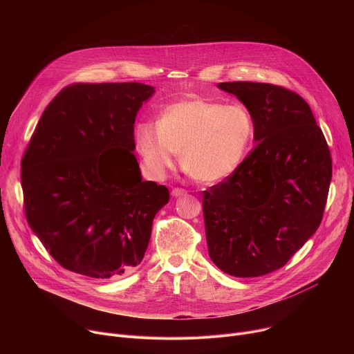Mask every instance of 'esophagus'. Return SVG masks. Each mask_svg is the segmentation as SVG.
<instances>
[{
	"label": "esophagus",
	"instance_id": "obj_1",
	"mask_svg": "<svg viewBox=\"0 0 354 354\" xmlns=\"http://www.w3.org/2000/svg\"><path fill=\"white\" fill-rule=\"evenodd\" d=\"M171 193H172L174 197H180V196H185L187 192L185 189H182V187H175V189H172Z\"/></svg>",
	"mask_w": 354,
	"mask_h": 354
}]
</instances>
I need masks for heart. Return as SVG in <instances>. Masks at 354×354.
<instances>
[{
    "instance_id": "obj_1",
    "label": "heart",
    "mask_w": 354,
    "mask_h": 354,
    "mask_svg": "<svg viewBox=\"0 0 354 354\" xmlns=\"http://www.w3.org/2000/svg\"><path fill=\"white\" fill-rule=\"evenodd\" d=\"M255 137V120L241 104L190 99L164 109L157 126L136 129V148L147 169L161 176L180 154L185 172L198 182H218L245 160Z\"/></svg>"
}]
</instances>
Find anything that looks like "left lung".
Listing matches in <instances>:
<instances>
[{
	"mask_svg": "<svg viewBox=\"0 0 354 354\" xmlns=\"http://www.w3.org/2000/svg\"><path fill=\"white\" fill-rule=\"evenodd\" d=\"M255 120L257 147L238 169L203 192L209 255L235 277L283 268L318 230L332 158L310 105L294 91L262 82H220Z\"/></svg>",
	"mask_w": 354,
	"mask_h": 354,
	"instance_id": "left-lung-1",
	"label": "left lung"
}]
</instances>
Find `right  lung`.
<instances>
[{
	"label": "right lung",
	"mask_w": 354,
	"mask_h": 354,
	"mask_svg": "<svg viewBox=\"0 0 354 354\" xmlns=\"http://www.w3.org/2000/svg\"><path fill=\"white\" fill-rule=\"evenodd\" d=\"M154 88L73 84L44 109L22 158L28 224L53 259L93 279L119 277L144 258L164 185L142 180L134 122Z\"/></svg>",
	"instance_id": "add662e5"
}]
</instances>
